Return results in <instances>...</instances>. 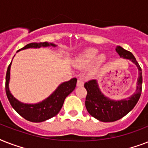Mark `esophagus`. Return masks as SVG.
Instances as JSON below:
<instances>
[{
	"instance_id": "esophagus-1",
	"label": "esophagus",
	"mask_w": 148,
	"mask_h": 148,
	"mask_svg": "<svg viewBox=\"0 0 148 148\" xmlns=\"http://www.w3.org/2000/svg\"><path fill=\"white\" fill-rule=\"evenodd\" d=\"M84 85V80L81 78H79L77 80V87H81V86Z\"/></svg>"
}]
</instances>
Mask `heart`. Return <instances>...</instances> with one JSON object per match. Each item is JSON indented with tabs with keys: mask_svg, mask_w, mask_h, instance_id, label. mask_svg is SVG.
Segmentation results:
<instances>
[{
	"mask_svg": "<svg viewBox=\"0 0 148 148\" xmlns=\"http://www.w3.org/2000/svg\"><path fill=\"white\" fill-rule=\"evenodd\" d=\"M99 51L96 48H88L79 54L74 61L75 66L84 69L90 66L93 63L94 68H99L105 62L106 57L103 53L99 54Z\"/></svg>",
	"mask_w": 148,
	"mask_h": 148,
	"instance_id": "1",
	"label": "heart"
}]
</instances>
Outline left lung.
<instances>
[{"label":"left lung","mask_w":148,"mask_h":148,"mask_svg":"<svg viewBox=\"0 0 148 148\" xmlns=\"http://www.w3.org/2000/svg\"><path fill=\"white\" fill-rule=\"evenodd\" d=\"M116 51L120 58L128 59L137 66L139 76L135 92L130 97L118 101L106 97L99 88L97 80H90L84 84V88L88 91L86 108L92 117L103 122L116 121L127 114L137 104L142 90V72L134 56L120 46L116 47Z\"/></svg>","instance_id":"left-lung-1"}]
</instances>
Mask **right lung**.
Instances as JSON below:
<instances>
[{"instance_id": "1", "label": "right lung", "mask_w": 148, "mask_h": 148, "mask_svg": "<svg viewBox=\"0 0 148 148\" xmlns=\"http://www.w3.org/2000/svg\"><path fill=\"white\" fill-rule=\"evenodd\" d=\"M41 47H57V45L53 43L48 42L31 43L24 46L21 49L18 50L17 52L27 48H40ZM10 66H11V63L8 66L7 74H6L5 90L7 97L12 108L21 117L29 121L38 123V122L45 121L56 116L62 108L65 98L75 89L76 87L77 78H72L70 81L60 84L49 97L39 103H22L13 96L9 89Z\"/></svg>"}]
</instances>
